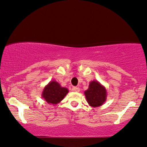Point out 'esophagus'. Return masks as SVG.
Masks as SVG:
<instances>
[{"label": "esophagus", "mask_w": 147, "mask_h": 147, "mask_svg": "<svg viewBox=\"0 0 147 147\" xmlns=\"http://www.w3.org/2000/svg\"><path fill=\"white\" fill-rule=\"evenodd\" d=\"M72 90H73L74 92H79V91H80V89H79V88H78V87H73V88H72Z\"/></svg>", "instance_id": "1"}]
</instances>
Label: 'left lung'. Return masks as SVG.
Masks as SVG:
<instances>
[{
  "label": "left lung",
  "instance_id": "left-lung-1",
  "mask_svg": "<svg viewBox=\"0 0 147 147\" xmlns=\"http://www.w3.org/2000/svg\"><path fill=\"white\" fill-rule=\"evenodd\" d=\"M86 101L90 106L97 107L101 106L107 99V90L99 81H90L88 88L84 92Z\"/></svg>",
  "mask_w": 147,
  "mask_h": 147
}]
</instances>
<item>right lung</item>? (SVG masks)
Here are the masks:
<instances>
[{"mask_svg":"<svg viewBox=\"0 0 147 147\" xmlns=\"http://www.w3.org/2000/svg\"><path fill=\"white\" fill-rule=\"evenodd\" d=\"M67 88L62 87L56 81H51L44 88L42 97L49 104L56 105L61 102L68 93Z\"/></svg>","mask_w":147,"mask_h":147,"instance_id":"add662e5","label":"right lung"}]
</instances>
